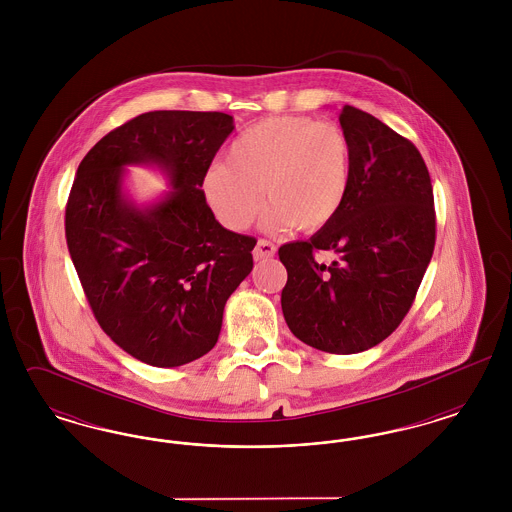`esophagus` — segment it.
Listing matches in <instances>:
<instances>
[{"label":"esophagus","instance_id":"34e87169","mask_svg":"<svg viewBox=\"0 0 512 512\" xmlns=\"http://www.w3.org/2000/svg\"><path fill=\"white\" fill-rule=\"evenodd\" d=\"M274 253H276V245L268 242V240H259L257 245H255V249H253V259L255 261H263V259L274 257Z\"/></svg>","mask_w":512,"mask_h":512}]
</instances>
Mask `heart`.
I'll return each instance as SVG.
<instances>
[{"label": "heart", "mask_w": 512, "mask_h": 512, "mask_svg": "<svg viewBox=\"0 0 512 512\" xmlns=\"http://www.w3.org/2000/svg\"><path fill=\"white\" fill-rule=\"evenodd\" d=\"M349 182L351 146L340 126L286 115L244 130L226 161L207 169L201 188L211 211L232 230L255 220L265 194L267 230L318 232L338 217Z\"/></svg>", "instance_id": "obj_1"}]
</instances>
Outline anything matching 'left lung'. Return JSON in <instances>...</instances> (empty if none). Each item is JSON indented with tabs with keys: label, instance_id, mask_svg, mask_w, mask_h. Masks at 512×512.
<instances>
[{
	"label": "left lung",
	"instance_id": "obj_1",
	"mask_svg": "<svg viewBox=\"0 0 512 512\" xmlns=\"http://www.w3.org/2000/svg\"><path fill=\"white\" fill-rule=\"evenodd\" d=\"M351 182L338 217L278 249L288 270L282 313L295 338L336 355L386 340L409 313L436 245L430 172L413 142L345 105ZM330 250L324 266L316 257Z\"/></svg>",
	"mask_w": 512,
	"mask_h": 512
}]
</instances>
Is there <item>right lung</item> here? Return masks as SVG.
Here are the masks:
<instances>
[{"label": "right lung", "mask_w": 512, "mask_h": 512, "mask_svg": "<svg viewBox=\"0 0 512 512\" xmlns=\"http://www.w3.org/2000/svg\"><path fill=\"white\" fill-rule=\"evenodd\" d=\"M232 130L219 111H149L103 136L78 165L65 209L76 274L101 330L146 365L209 353L226 299L253 268L257 240L222 228L201 190ZM126 164H157L173 192L136 208L121 194Z\"/></svg>", "instance_id": "obj_1"}]
</instances>
